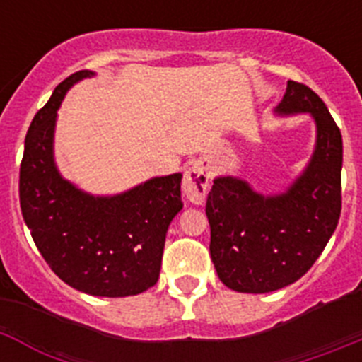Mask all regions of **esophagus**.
<instances>
[{
	"mask_svg": "<svg viewBox=\"0 0 362 362\" xmlns=\"http://www.w3.org/2000/svg\"><path fill=\"white\" fill-rule=\"evenodd\" d=\"M210 185V168L209 163L199 159L192 163L183 177V190L188 199L196 204H203L206 199V190Z\"/></svg>",
	"mask_w": 362,
	"mask_h": 362,
	"instance_id": "esophagus-1",
	"label": "esophagus"
}]
</instances>
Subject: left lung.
Returning <instances> with one entry per match:
<instances>
[{
    "mask_svg": "<svg viewBox=\"0 0 362 362\" xmlns=\"http://www.w3.org/2000/svg\"><path fill=\"white\" fill-rule=\"evenodd\" d=\"M279 114L310 112L317 143L310 165L281 196H261L235 177L214 179L206 197L210 255L228 288L267 293L305 276L341 216L343 137L310 86L290 79Z\"/></svg>",
    "mask_w": 362,
    "mask_h": 362,
    "instance_id": "8db88e82",
    "label": "left lung"
}]
</instances>
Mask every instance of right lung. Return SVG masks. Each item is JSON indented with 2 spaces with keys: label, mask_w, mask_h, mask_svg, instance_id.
<instances>
[{
  "label": "right lung",
  "mask_w": 362,
  "mask_h": 362,
  "mask_svg": "<svg viewBox=\"0 0 362 362\" xmlns=\"http://www.w3.org/2000/svg\"><path fill=\"white\" fill-rule=\"evenodd\" d=\"M92 76L79 70L56 86L25 137L19 166L21 214L52 272L99 297H127L158 283L170 221L183 209L181 174L153 177L114 197H94L59 175L54 124L65 92Z\"/></svg>",
  "instance_id": "right-lung-1"
}]
</instances>
